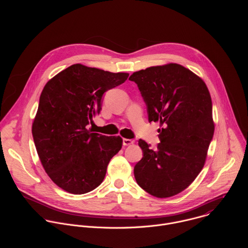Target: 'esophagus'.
Instances as JSON below:
<instances>
[{
	"instance_id": "obj_1",
	"label": "esophagus",
	"mask_w": 248,
	"mask_h": 248,
	"mask_svg": "<svg viewBox=\"0 0 248 248\" xmlns=\"http://www.w3.org/2000/svg\"><path fill=\"white\" fill-rule=\"evenodd\" d=\"M134 143V141L132 139H127V138H124L123 139V145L124 146H128Z\"/></svg>"
}]
</instances>
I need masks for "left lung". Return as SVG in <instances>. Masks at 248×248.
Instances as JSON below:
<instances>
[{"instance_id": "left-lung-1", "label": "left lung", "mask_w": 248, "mask_h": 248, "mask_svg": "<svg viewBox=\"0 0 248 248\" xmlns=\"http://www.w3.org/2000/svg\"><path fill=\"white\" fill-rule=\"evenodd\" d=\"M149 122H159L160 143L138 145L143 157L134 167L138 186L158 198L184 191L204 167L215 124L212 100L201 78L179 63L150 66L133 73Z\"/></svg>"}]
</instances>
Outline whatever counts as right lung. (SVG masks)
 <instances>
[{"instance_id": "add662e5", "label": "right lung", "mask_w": 248, "mask_h": 248, "mask_svg": "<svg viewBox=\"0 0 248 248\" xmlns=\"http://www.w3.org/2000/svg\"><path fill=\"white\" fill-rule=\"evenodd\" d=\"M128 76L76 63L44 86L32 135L45 171L62 189L84 194L102 184L123 139L92 132L87 125L102 109L103 94Z\"/></svg>"}]
</instances>
